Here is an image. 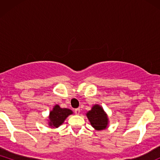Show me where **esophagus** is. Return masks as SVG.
Listing matches in <instances>:
<instances>
[{
    "label": "esophagus",
    "mask_w": 160,
    "mask_h": 160,
    "mask_svg": "<svg viewBox=\"0 0 160 160\" xmlns=\"http://www.w3.org/2000/svg\"><path fill=\"white\" fill-rule=\"evenodd\" d=\"M74 113H76V114H79V113H80V108H76V109H74Z\"/></svg>",
    "instance_id": "obj_1"
}]
</instances>
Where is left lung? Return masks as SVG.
I'll use <instances>...</instances> for the list:
<instances>
[{"mask_svg":"<svg viewBox=\"0 0 160 160\" xmlns=\"http://www.w3.org/2000/svg\"><path fill=\"white\" fill-rule=\"evenodd\" d=\"M86 117L95 129L101 131L108 127V117L102 107L98 104H95L90 111L86 113Z\"/></svg>","mask_w":160,"mask_h":160,"instance_id":"left-lung-1","label":"left lung"}]
</instances>
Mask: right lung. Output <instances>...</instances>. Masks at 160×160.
Listing matches in <instances>:
<instances>
[{
  "label": "right lung",
  "instance_id": "obj_1",
  "mask_svg": "<svg viewBox=\"0 0 160 160\" xmlns=\"http://www.w3.org/2000/svg\"><path fill=\"white\" fill-rule=\"evenodd\" d=\"M72 113L73 111L71 110L62 108L59 105L56 104L52 111L49 112V126H51V128H58L63 123L65 119Z\"/></svg>",
  "mask_w": 160,
  "mask_h": 160
}]
</instances>
